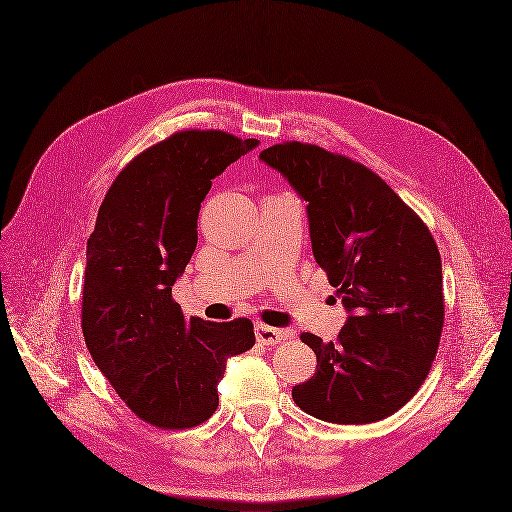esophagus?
<instances>
[{"instance_id": "obj_1", "label": "esophagus", "mask_w": 512, "mask_h": 512, "mask_svg": "<svg viewBox=\"0 0 512 512\" xmlns=\"http://www.w3.org/2000/svg\"><path fill=\"white\" fill-rule=\"evenodd\" d=\"M255 335H257V342L263 346H276L280 342H285V339L295 337V333L289 329H274L268 325H257Z\"/></svg>"}]
</instances>
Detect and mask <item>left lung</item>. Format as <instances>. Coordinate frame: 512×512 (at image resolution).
I'll list each match as a JSON object with an SVG mask.
<instances>
[{"instance_id":"left-lung-1","label":"left lung","mask_w":512,"mask_h":512,"mask_svg":"<svg viewBox=\"0 0 512 512\" xmlns=\"http://www.w3.org/2000/svg\"><path fill=\"white\" fill-rule=\"evenodd\" d=\"M308 202L312 253L350 312L335 342L312 333L316 373L299 409L331 424H371L420 390L437 356L443 268L428 225L371 168L312 143L261 151Z\"/></svg>"}]
</instances>
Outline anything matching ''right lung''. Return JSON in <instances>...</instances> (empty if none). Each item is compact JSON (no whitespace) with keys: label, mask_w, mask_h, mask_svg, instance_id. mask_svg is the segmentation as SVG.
Wrapping results in <instances>:
<instances>
[{"label":"right lung","mask_w":512,"mask_h":512,"mask_svg":"<svg viewBox=\"0 0 512 512\" xmlns=\"http://www.w3.org/2000/svg\"><path fill=\"white\" fill-rule=\"evenodd\" d=\"M253 147L257 139L196 128L147 147L107 189L88 238L84 342L126 407L162 430L211 418L225 361L255 346L249 318L187 320L173 299L211 179Z\"/></svg>","instance_id":"right-lung-1"}]
</instances>
